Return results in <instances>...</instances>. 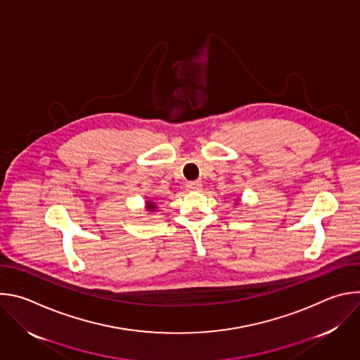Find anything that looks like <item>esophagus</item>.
<instances>
[{
    "mask_svg": "<svg viewBox=\"0 0 360 360\" xmlns=\"http://www.w3.org/2000/svg\"><path fill=\"white\" fill-rule=\"evenodd\" d=\"M186 189L189 191V192H199L200 189H202V184L200 182H188L186 184Z\"/></svg>",
    "mask_w": 360,
    "mask_h": 360,
    "instance_id": "esophagus-1",
    "label": "esophagus"
}]
</instances>
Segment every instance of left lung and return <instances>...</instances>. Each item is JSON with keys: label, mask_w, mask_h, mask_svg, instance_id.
<instances>
[{"label": "left lung", "mask_w": 360, "mask_h": 360, "mask_svg": "<svg viewBox=\"0 0 360 360\" xmlns=\"http://www.w3.org/2000/svg\"><path fill=\"white\" fill-rule=\"evenodd\" d=\"M238 202H239V199H238Z\"/></svg>", "instance_id": "left-lung-1"}]
</instances>
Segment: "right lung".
<instances>
[{"mask_svg": "<svg viewBox=\"0 0 360 360\" xmlns=\"http://www.w3.org/2000/svg\"><path fill=\"white\" fill-rule=\"evenodd\" d=\"M158 210V205L153 202L152 199H148L146 202H145V211H148V212H155Z\"/></svg>", "mask_w": 360, "mask_h": 360, "instance_id": "1", "label": "right lung"}]
</instances>
